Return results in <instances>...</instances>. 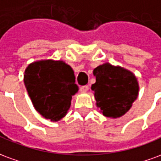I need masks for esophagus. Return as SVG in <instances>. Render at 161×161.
I'll return each mask as SVG.
<instances>
[{"mask_svg": "<svg viewBox=\"0 0 161 161\" xmlns=\"http://www.w3.org/2000/svg\"><path fill=\"white\" fill-rule=\"evenodd\" d=\"M88 89H89L88 86H83L80 87V92H86L87 91H88Z\"/></svg>", "mask_w": 161, "mask_h": 161, "instance_id": "esophagus-1", "label": "esophagus"}]
</instances>
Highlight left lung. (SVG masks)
<instances>
[{
    "mask_svg": "<svg viewBox=\"0 0 161 161\" xmlns=\"http://www.w3.org/2000/svg\"><path fill=\"white\" fill-rule=\"evenodd\" d=\"M92 85L96 105L106 118H118L129 111L138 97L139 84L133 73L105 63L95 68Z\"/></svg>",
    "mask_w": 161,
    "mask_h": 161,
    "instance_id": "left-lung-1",
    "label": "left lung"
}]
</instances>
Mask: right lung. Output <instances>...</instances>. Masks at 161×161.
<instances>
[{
    "mask_svg": "<svg viewBox=\"0 0 161 161\" xmlns=\"http://www.w3.org/2000/svg\"><path fill=\"white\" fill-rule=\"evenodd\" d=\"M24 83L35 110L51 122L66 116L72 96L79 90L72 68L61 60L30 63L25 70Z\"/></svg>",
    "mask_w": 161,
    "mask_h": 161,
    "instance_id": "add662e5",
    "label": "right lung"
}]
</instances>
